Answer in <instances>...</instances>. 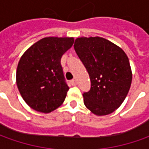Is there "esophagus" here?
Wrapping results in <instances>:
<instances>
[{
  "mask_svg": "<svg viewBox=\"0 0 149 149\" xmlns=\"http://www.w3.org/2000/svg\"><path fill=\"white\" fill-rule=\"evenodd\" d=\"M70 83H71L72 85H74H74H76V84H77V81H76V79H73V80H71V82H70Z\"/></svg>",
  "mask_w": 149,
  "mask_h": 149,
  "instance_id": "1",
  "label": "esophagus"
}]
</instances>
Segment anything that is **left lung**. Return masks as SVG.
I'll return each mask as SVG.
<instances>
[{"mask_svg": "<svg viewBox=\"0 0 149 149\" xmlns=\"http://www.w3.org/2000/svg\"><path fill=\"white\" fill-rule=\"evenodd\" d=\"M74 48L89 73L91 87L83 94L87 109L96 115H107L122 104L132 82L127 54L102 37H80Z\"/></svg>", "mask_w": 149, "mask_h": 149, "instance_id": "left-lung-1", "label": "left lung"}]
</instances>
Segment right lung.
<instances>
[{
	"mask_svg": "<svg viewBox=\"0 0 149 149\" xmlns=\"http://www.w3.org/2000/svg\"><path fill=\"white\" fill-rule=\"evenodd\" d=\"M74 40L72 37L43 38L21 56L16 70V84L31 109L47 113L65 101L70 88L60 60L71 48Z\"/></svg>",
	"mask_w": 149,
	"mask_h": 149,
	"instance_id": "1",
	"label": "right lung"
}]
</instances>
